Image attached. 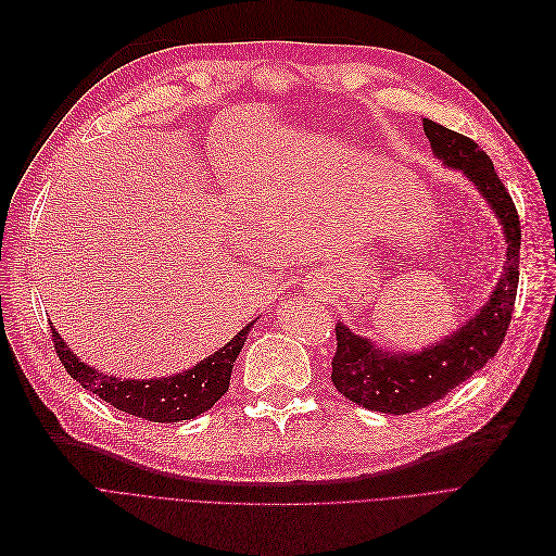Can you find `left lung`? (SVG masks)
I'll use <instances>...</instances> for the list:
<instances>
[{"label": "left lung", "instance_id": "8db88e82", "mask_svg": "<svg viewBox=\"0 0 556 556\" xmlns=\"http://www.w3.org/2000/svg\"><path fill=\"white\" fill-rule=\"evenodd\" d=\"M422 130L443 165L462 169L505 228L507 264L486 305L457 332L420 353H389L378 349L343 324H337V351L332 357V382L349 401L384 414H409L428 407L468 380L495 357L511 324L518 264H520V219L518 210L493 169L491 157L475 140L422 119Z\"/></svg>", "mask_w": 556, "mask_h": 556}]
</instances>
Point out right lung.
Masks as SVG:
<instances>
[{
	"label": "right lung",
	"mask_w": 556,
	"mask_h": 556,
	"mask_svg": "<svg viewBox=\"0 0 556 556\" xmlns=\"http://www.w3.org/2000/svg\"><path fill=\"white\" fill-rule=\"evenodd\" d=\"M251 328L253 324L244 326L224 349L199 362L190 371L157 380H122L99 374L86 362H78L54 326H51V339L65 371L81 382L84 389L97 393L101 401L144 420L178 422L207 412L228 391L232 362L240 355Z\"/></svg>",
	"instance_id": "right-lung-1"
}]
</instances>
